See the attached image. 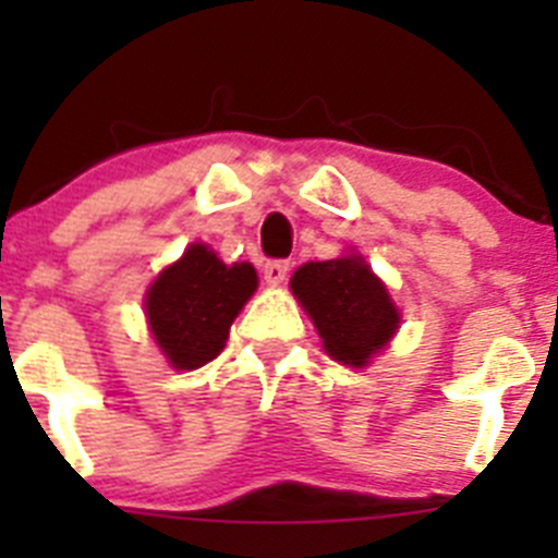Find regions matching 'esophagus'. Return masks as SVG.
Instances as JSON below:
<instances>
[{
    "label": "esophagus",
    "mask_w": 558,
    "mask_h": 558,
    "mask_svg": "<svg viewBox=\"0 0 558 558\" xmlns=\"http://www.w3.org/2000/svg\"><path fill=\"white\" fill-rule=\"evenodd\" d=\"M263 274L268 284H282L290 274V263L288 259H270V263H265Z\"/></svg>",
    "instance_id": "obj_1"
}]
</instances>
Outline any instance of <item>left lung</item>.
Wrapping results in <instances>:
<instances>
[{"instance_id":"8db88e82","label":"left lung","mask_w":558,"mask_h":558,"mask_svg":"<svg viewBox=\"0 0 558 558\" xmlns=\"http://www.w3.org/2000/svg\"><path fill=\"white\" fill-rule=\"evenodd\" d=\"M290 290L313 318L329 357L343 366H368L399 329L397 304L360 254L302 265Z\"/></svg>"}]
</instances>
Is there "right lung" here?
<instances>
[{
	"mask_svg": "<svg viewBox=\"0 0 558 558\" xmlns=\"http://www.w3.org/2000/svg\"><path fill=\"white\" fill-rule=\"evenodd\" d=\"M256 282L254 265H226L204 243L190 245L179 263L167 265L145 295L147 324L167 363L192 372L218 357Z\"/></svg>",
	"mask_w": 558,
	"mask_h": 558,
	"instance_id": "1",
	"label": "right lung"
}]
</instances>
